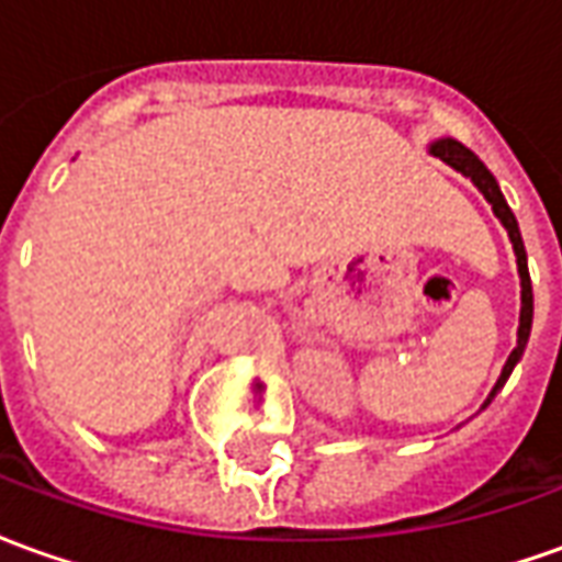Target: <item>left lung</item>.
<instances>
[{
  "mask_svg": "<svg viewBox=\"0 0 562 562\" xmlns=\"http://www.w3.org/2000/svg\"><path fill=\"white\" fill-rule=\"evenodd\" d=\"M430 156H436V159H442L446 165H451L454 171L463 173V177H470L472 186L479 189L484 195V201L491 204V210H494V216L499 222H503V228L508 232V240H512V249H515V258H518V277H520V322H518V346L512 349V355H508L506 367H503V373H499V379H496V385L491 389V394H487V401H484V406L494 401L496 391L506 385V379L512 376V370H515V364L520 361V355H524V349H527V340H530V328H532V282H530V270H527V249H524V240H520V228H518V220H515V213H512V207L506 204V198H503V192H499V183H496V177L491 171H487V165H484L472 149H467L460 140L454 138H439L430 144ZM482 406V409H484Z\"/></svg>",
  "mask_w": 562,
  "mask_h": 562,
  "instance_id": "1",
  "label": "left lung"
}]
</instances>
